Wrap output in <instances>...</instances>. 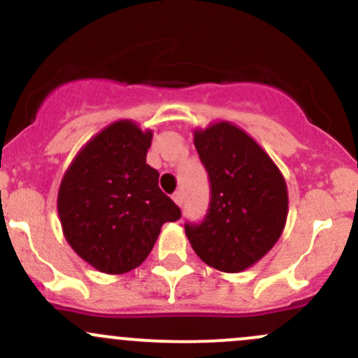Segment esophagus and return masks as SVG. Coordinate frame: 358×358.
<instances>
[{
  "label": "esophagus",
  "instance_id": "obj_1",
  "mask_svg": "<svg viewBox=\"0 0 358 358\" xmlns=\"http://www.w3.org/2000/svg\"><path fill=\"white\" fill-rule=\"evenodd\" d=\"M172 200L176 201V205H182V193H180V191H178V193H174L172 194Z\"/></svg>",
  "mask_w": 358,
  "mask_h": 358
}]
</instances>
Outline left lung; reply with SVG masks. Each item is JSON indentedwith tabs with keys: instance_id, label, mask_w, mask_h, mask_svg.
<instances>
[{
	"instance_id": "obj_1",
	"label": "left lung",
	"mask_w": 358,
	"mask_h": 358,
	"mask_svg": "<svg viewBox=\"0 0 358 358\" xmlns=\"http://www.w3.org/2000/svg\"><path fill=\"white\" fill-rule=\"evenodd\" d=\"M212 200L200 226L186 224L194 253L220 272H243L278 243L288 219V186L268 153L241 127L219 120L194 129Z\"/></svg>"
}]
</instances>
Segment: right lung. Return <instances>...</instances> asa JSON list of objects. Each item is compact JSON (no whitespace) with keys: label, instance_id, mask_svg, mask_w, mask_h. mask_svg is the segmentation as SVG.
<instances>
[{"label":"right lung","instance_id":"obj_1","mask_svg":"<svg viewBox=\"0 0 358 358\" xmlns=\"http://www.w3.org/2000/svg\"><path fill=\"white\" fill-rule=\"evenodd\" d=\"M153 131L122 119L94 134L73 157L58 187V217L70 248L103 274L139 267L179 206L146 164Z\"/></svg>","mask_w":358,"mask_h":358}]
</instances>
